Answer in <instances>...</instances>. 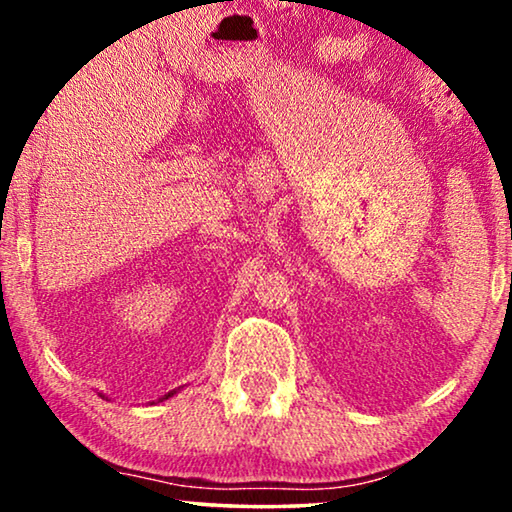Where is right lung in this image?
<instances>
[{"label": "right lung", "instance_id": "obj_1", "mask_svg": "<svg viewBox=\"0 0 512 512\" xmlns=\"http://www.w3.org/2000/svg\"><path fill=\"white\" fill-rule=\"evenodd\" d=\"M178 391H180V388H176V391H169L167 395H162V397H160V402H162V400H169V397H173V395H176ZM99 395H101V397H106L103 393H99Z\"/></svg>", "mask_w": 512, "mask_h": 512}]
</instances>
